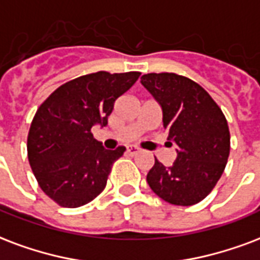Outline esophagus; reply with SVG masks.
I'll return each mask as SVG.
<instances>
[{"instance_id":"esophagus-1","label":"esophagus","mask_w":260,"mask_h":260,"mask_svg":"<svg viewBox=\"0 0 260 260\" xmlns=\"http://www.w3.org/2000/svg\"><path fill=\"white\" fill-rule=\"evenodd\" d=\"M139 151H140V148L136 147V146H128V147H126V152L131 154V155H136Z\"/></svg>"}]
</instances>
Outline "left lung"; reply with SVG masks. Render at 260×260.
Returning <instances> with one entry per match:
<instances>
[{"instance_id": "obj_1", "label": "left lung", "mask_w": 260, "mask_h": 260, "mask_svg": "<svg viewBox=\"0 0 260 260\" xmlns=\"http://www.w3.org/2000/svg\"><path fill=\"white\" fill-rule=\"evenodd\" d=\"M142 84L161 105L164 128L177 144L170 168L155 158L148 185L170 205H196L213 191L226 166L231 152L226 118L209 92L188 77L147 73Z\"/></svg>"}]
</instances>
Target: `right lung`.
I'll use <instances>...</instances> for the list:
<instances>
[{"label": "right lung", "mask_w": 260, "mask_h": 260, "mask_svg": "<svg viewBox=\"0 0 260 260\" xmlns=\"http://www.w3.org/2000/svg\"><path fill=\"white\" fill-rule=\"evenodd\" d=\"M139 76L88 73L59 86L38 108L27 138L28 161L41 189L61 207L87 205L106 187L125 147L105 150L91 128L108 124L116 99Z\"/></svg>", "instance_id": "1"}]
</instances>
